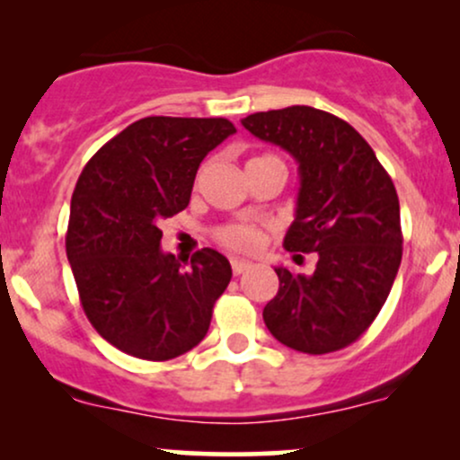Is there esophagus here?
Segmentation results:
<instances>
[{"label": "esophagus", "instance_id": "esophagus-1", "mask_svg": "<svg viewBox=\"0 0 460 460\" xmlns=\"http://www.w3.org/2000/svg\"><path fill=\"white\" fill-rule=\"evenodd\" d=\"M248 268H251V263L244 261V260H231V270L237 277V274H244Z\"/></svg>", "mask_w": 460, "mask_h": 460}]
</instances>
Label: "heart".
Returning <instances> with one entry per match:
<instances>
[{"mask_svg":"<svg viewBox=\"0 0 460 460\" xmlns=\"http://www.w3.org/2000/svg\"><path fill=\"white\" fill-rule=\"evenodd\" d=\"M216 240L235 252H255L263 244V231L252 223H231L216 231Z\"/></svg>","mask_w":460,"mask_h":460,"instance_id":"obj_1","label":"heart"}]
</instances>
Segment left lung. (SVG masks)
Returning <instances> with one entry per match:
<instances>
[{
	"instance_id": "1",
	"label": "left lung",
	"mask_w": 460,
	"mask_h": 460,
	"mask_svg": "<svg viewBox=\"0 0 460 460\" xmlns=\"http://www.w3.org/2000/svg\"><path fill=\"white\" fill-rule=\"evenodd\" d=\"M242 125L298 162L296 218L283 246L318 255L309 277L274 268L279 292L263 322L298 352L341 350L369 329L402 260L392 177L363 136L324 110L292 105L251 114Z\"/></svg>"
}]
</instances>
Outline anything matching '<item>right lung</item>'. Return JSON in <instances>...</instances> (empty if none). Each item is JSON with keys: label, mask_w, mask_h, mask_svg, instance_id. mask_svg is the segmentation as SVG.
<instances>
[{"label": "right lung", "mask_w": 460, "mask_h": 460, "mask_svg": "<svg viewBox=\"0 0 460 460\" xmlns=\"http://www.w3.org/2000/svg\"><path fill=\"white\" fill-rule=\"evenodd\" d=\"M235 134L226 119L146 116L91 157L77 179L66 257L94 331L119 350L168 361L208 335L231 266L200 248L183 268L160 248V223L188 208L209 151Z\"/></svg>", "instance_id": "add662e5"}]
</instances>
